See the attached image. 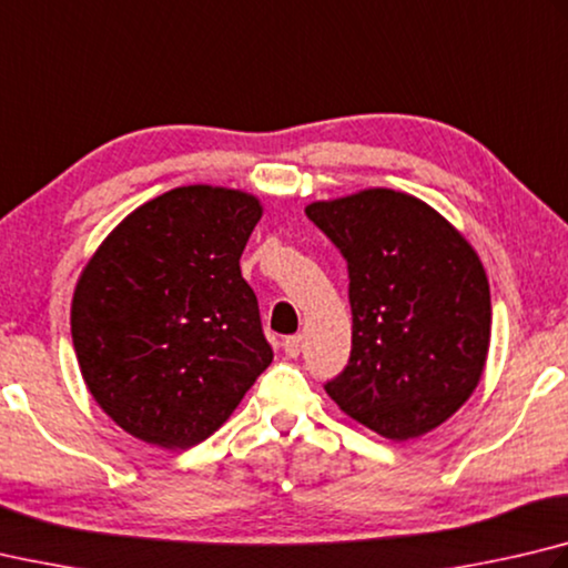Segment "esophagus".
<instances>
[{"mask_svg": "<svg viewBox=\"0 0 568 568\" xmlns=\"http://www.w3.org/2000/svg\"><path fill=\"white\" fill-rule=\"evenodd\" d=\"M301 347H303V337L301 335H291V337L283 339V349H285L287 357L301 355Z\"/></svg>", "mask_w": 568, "mask_h": 568, "instance_id": "obj_1", "label": "esophagus"}]
</instances>
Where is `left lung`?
Segmentation results:
<instances>
[{
    "mask_svg": "<svg viewBox=\"0 0 568 568\" xmlns=\"http://www.w3.org/2000/svg\"><path fill=\"white\" fill-rule=\"evenodd\" d=\"M347 261L353 353L325 392L392 442L427 435L477 389L489 281L469 241L415 195L365 189L305 209Z\"/></svg>",
    "mask_w": 568,
    "mask_h": 568,
    "instance_id": "1",
    "label": "left lung"
}]
</instances>
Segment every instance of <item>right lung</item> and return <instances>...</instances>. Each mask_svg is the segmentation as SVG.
<instances>
[{
	"instance_id": "1",
	"label": "right lung",
	"mask_w": 568,
	"mask_h": 568,
	"mask_svg": "<svg viewBox=\"0 0 568 568\" xmlns=\"http://www.w3.org/2000/svg\"><path fill=\"white\" fill-rule=\"evenodd\" d=\"M263 205L181 185L131 211L81 271L71 339L97 405L141 442L209 439L273 363L241 255Z\"/></svg>"
}]
</instances>
